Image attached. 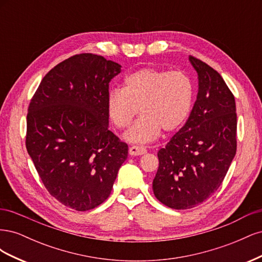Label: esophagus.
I'll return each instance as SVG.
<instances>
[{"label":"esophagus","instance_id":"1","mask_svg":"<svg viewBox=\"0 0 262 262\" xmlns=\"http://www.w3.org/2000/svg\"><path fill=\"white\" fill-rule=\"evenodd\" d=\"M146 153V148L143 146H138V145H132L129 148V154L131 156H139V155H143Z\"/></svg>","mask_w":262,"mask_h":262}]
</instances>
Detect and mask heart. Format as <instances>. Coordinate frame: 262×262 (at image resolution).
<instances>
[{
    "mask_svg": "<svg viewBox=\"0 0 262 262\" xmlns=\"http://www.w3.org/2000/svg\"><path fill=\"white\" fill-rule=\"evenodd\" d=\"M193 95L191 78L181 71L143 68L125 76L123 89L109 92L107 113L118 129H125L141 110L124 139L148 143L162 130L170 133L181 128L191 112Z\"/></svg>",
    "mask_w": 262,
    "mask_h": 262,
    "instance_id": "obj_1",
    "label": "heart"
}]
</instances>
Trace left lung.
I'll use <instances>...</instances> for the list:
<instances>
[{
    "instance_id": "1",
    "label": "left lung",
    "mask_w": 262,
    "mask_h": 262,
    "mask_svg": "<svg viewBox=\"0 0 262 262\" xmlns=\"http://www.w3.org/2000/svg\"><path fill=\"white\" fill-rule=\"evenodd\" d=\"M198 75L196 100L186 124L158 150L155 196L168 208L199 205L221 186L236 154L235 98L222 76L189 57Z\"/></svg>"
}]
</instances>
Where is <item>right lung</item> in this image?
Here are the masks:
<instances>
[{
    "label": "right lung",
    "instance_id": "right-lung-1",
    "mask_svg": "<svg viewBox=\"0 0 262 262\" xmlns=\"http://www.w3.org/2000/svg\"><path fill=\"white\" fill-rule=\"evenodd\" d=\"M121 66L93 53L71 57L39 85L27 114V152L49 193L89 211L109 196L128 145L109 128V82Z\"/></svg>",
    "mask_w": 262,
    "mask_h": 262
}]
</instances>
